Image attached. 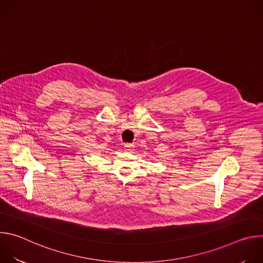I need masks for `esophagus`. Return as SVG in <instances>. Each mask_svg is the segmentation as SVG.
I'll return each mask as SVG.
<instances>
[{
  "label": "esophagus",
  "mask_w": 263,
  "mask_h": 263,
  "mask_svg": "<svg viewBox=\"0 0 263 263\" xmlns=\"http://www.w3.org/2000/svg\"><path fill=\"white\" fill-rule=\"evenodd\" d=\"M124 146H125V149H126L127 152H132V151H133V146H134L133 144H131V143H126Z\"/></svg>",
  "instance_id": "1"
}]
</instances>
